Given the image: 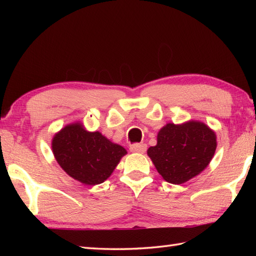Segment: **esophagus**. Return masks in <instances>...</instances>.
I'll return each instance as SVG.
<instances>
[{
	"label": "esophagus",
	"mask_w": 256,
	"mask_h": 256,
	"mask_svg": "<svg viewBox=\"0 0 256 256\" xmlns=\"http://www.w3.org/2000/svg\"><path fill=\"white\" fill-rule=\"evenodd\" d=\"M146 148H148V146L145 144H138V143H135L130 146V150L133 152V153H144Z\"/></svg>",
	"instance_id": "34e87169"
}]
</instances>
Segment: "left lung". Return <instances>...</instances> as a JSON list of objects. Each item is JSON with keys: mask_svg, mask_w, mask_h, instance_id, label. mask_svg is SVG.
Returning <instances> with one entry per match:
<instances>
[{"mask_svg": "<svg viewBox=\"0 0 256 256\" xmlns=\"http://www.w3.org/2000/svg\"><path fill=\"white\" fill-rule=\"evenodd\" d=\"M216 148V134L206 124L170 123L158 132L157 145L150 148L148 154L166 182L179 184L208 166Z\"/></svg>", "mask_w": 256, "mask_h": 256, "instance_id": "8db88e82", "label": "left lung"}]
</instances>
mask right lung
Wrapping results in <instances>:
<instances>
[{
  "label": "right lung",
  "instance_id": "right-lung-1",
  "mask_svg": "<svg viewBox=\"0 0 256 256\" xmlns=\"http://www.w3.org/2000/svg\"><path fill=\"white\" fill-rule=\"evenodd\" d=\"M52 152L62 170L84 184H101L111 175L124 148L99 132H86L79 123L67 125L52 140Z\"/></svg>",
  "mask_w": 256,
  "mask_h": 256
}]
</instances>
